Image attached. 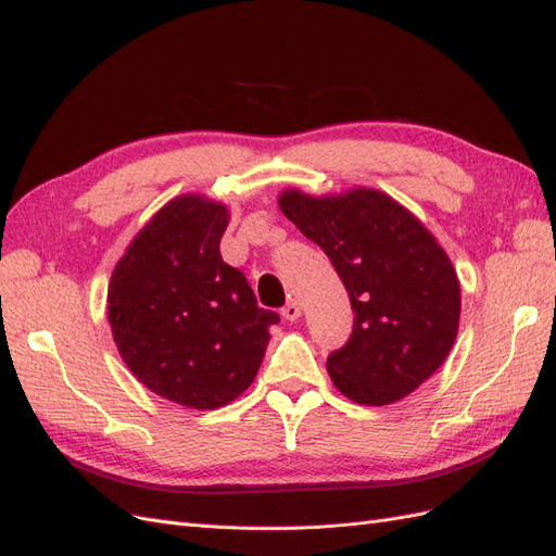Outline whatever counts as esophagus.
<instances>
[{
    "label": "esophagus",
    "instance_id": "obj_1",
    "mask_svg": "<svg viewBox=\"0 0 556 556\" xmlns=\"http://www.w3.org/2000/svg\"><path fill=\"white\" fill-rule=\"evenodd\" d=\"M282 317H285V319H290V323H294V319H299V317H301V306H299V301H290V304H285V308H282Z\"/></svg>",
    "mask_w": 556,
    "mask_h": 556
}]
</instances>
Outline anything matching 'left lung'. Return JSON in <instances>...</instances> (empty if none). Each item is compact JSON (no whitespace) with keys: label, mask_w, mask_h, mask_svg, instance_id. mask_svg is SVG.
<instances>
[{"label":"left lung","mask_w":556,"mask_h":556,"mask_svg":"<svg viewBox=\"0 0 556 556\" xmlns=\"http://www.w3.org/2000/svg\"><path fill=\"white\" fill-rule=\"evenodd\" d=\"M278 206L325 250L355 311L350 341L327 359L336 390L362 406L415 392L439 371L459 331V278L443 245L415 213L374 188H288Z\"/></svg>","instance_id":"left-lung-1"}]
</instances>
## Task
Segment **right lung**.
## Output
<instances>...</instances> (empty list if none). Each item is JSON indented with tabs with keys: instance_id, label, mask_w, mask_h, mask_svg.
<instances>
[{
	"instance_id": "obj_1",
	"label": "right lung",
	"mask_w": 556,
	"mask_h": 556,
	"mask_svg": "<svg viewBox=\"0 0 556 556\" xmlns=\"http://www.w3.org/2000/svg\"><path fill=\"white\" fill-rule=\"evenodd\" d=\"M223 201L190 192L139 229L109 282V325L129 371L150 392L215 410L255 380L278 315L223 262Z\"/></svg>"
}]
</instances>
